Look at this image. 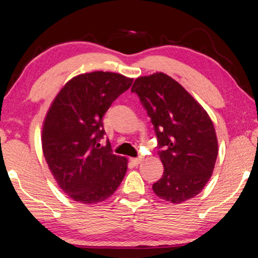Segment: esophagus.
I'll use <instances>...</instances> for the list:
<instances>
[{"mask_svg": "<svg viewBox=\"0 0 258 258\" xmlns=\"http://www.w3.org/2000/svg\"><path fill=\"white\" fill-rule=\"evenodd\" d=\"M132 163L133 164H135V165H139L140 163H142V161H143V157H135V158H132Z\"/></svg>", "mask_w": 258, "mask_h": 258, "instance_id": "esophagus-1", "label": "esophagus"}]
</instances>
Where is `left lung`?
I'll return each mask as SVG.
<instances>
[{
    "mask_svg": "<svg viewBox=\"0 0 258 258\" xmlns=\"http://www.w3.org/2000/svg\"><path fill=\"white\" fill-rule=\"evenodd\" d=\"M132 91L140 96L155 126L164 172L153 184L160 199L179 204L202 191L218 155L214 123L202 105L167 74L140 76Z\"/></svg>",
    "mask_w": 258,
    "mask_h": 258,
    "instance_id": "left-lung-1",
    "label": "left lung"
}]
</instances>
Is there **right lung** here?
I'll return each instance as SVG.
<instances>
[{"label": "right lung", "instance_id": "1", "mask_svg": "<svg viewBox=\"0 0 258 258\" xmlns=\"http://www.w3.org/2000/svg\"><path fill=\"white\" fill-rule=\"evenodd\" d=\"M133 79L109 72L80 74L52 100L43 125L42 150L62 191L75 202L96 204L116 191L128 169V158L102 147V117L128 90Z\"/></svg>", "mask_w": 258, "mask_h": 258}]
</instances>
